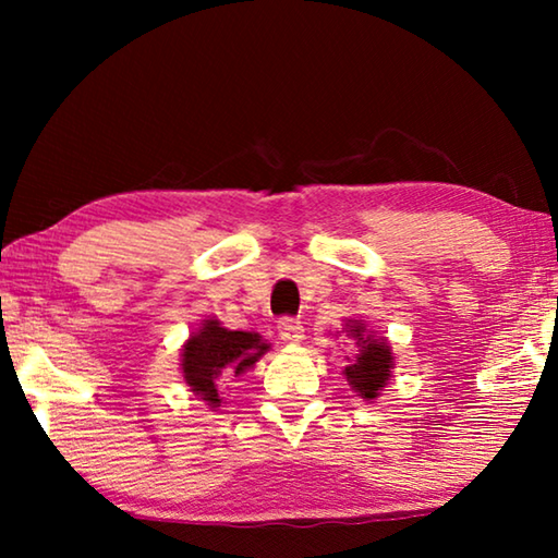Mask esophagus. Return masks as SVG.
<instances>
[{
  "label": "esophagus",
  "instance_id": "esophagus-1",
  "mask_svg": "<svg viewBox=\"0 0 558 558\" xmlns=\"http://www.w3.org/2000/svg\"><path fill=\"white\" fill-rule=\"evenodd\" d=\"M278 335L282 342L288 344H300L302 339H305V329H302L300 319H292V317H282L278 323Z\"/></svg>",
  "mask_w": 558,
  "mask_h": 558
}]
</instances>
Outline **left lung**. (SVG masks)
Instances as JSON below:
<instances>
[{
  "label": "left lung",
  "mask_w": 558,
  "mask_h": 558,
  "mask_svg": "<svg viewBox=\"0 0 558 558\" xmlns=\"http://www.w3.org/2000/svg\"><path fill=\"white\" fill-rule=\"evenodd\" d=\"M347 335H352L359 344V354L354 362L344 366V376L356 396L372 401L384 391V386L391 379L393 369V354L386 339H374V335H366V327L362 319H349Z\"/></svg>",
  "instance_id": "8db88e82"
}]
</instances>
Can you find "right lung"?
<instances>
[{
  "mask_svg": "<svg viewBox=\"0 0 558 558\" xmlns=\"http://www.w3.org/2000/svg\"><path fill=\"white\" fill-rule=\"evenodd\" d=\"M270 349L256 332L221 327L219 319H206L199 332L186 339L182 349V374L194 396L211 409H219L221 396L216 381L221 376H239L251 369Z\"/></svg>",
  "mask_w": 558,
  "mask_h": 558,
  "instance_id": "right-lung-1",
  "label": "right lung"
}]
</instances>
